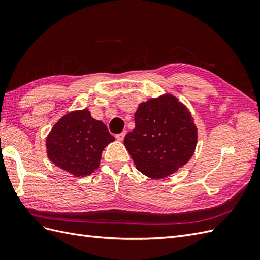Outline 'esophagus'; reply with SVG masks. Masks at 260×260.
I'll use <instances>...</instances> for the list:
<instances>
[{
	"mask_svg": "<svg viewBox=\"0 0 260 260\" xmlns=\"http://www.w3.org/2000/svg\"><path fill=\"white\" fill-rule=\"evenodd\" d=\"M124 136H125V131L119 133V135H116V139H117L118 141H122L123 138H124Z\"/></svg>",
	"mask_w": 260,
	"mask_h": 260,
	"instance_id": "34e87169",
	"label": "esophagus"
}]
</instances>
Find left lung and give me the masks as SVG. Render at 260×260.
Here are the masks:
<instances>
[{
	"mask_svg": "<svg viewBox=\"0 0 260 260\" xmlns=\"http://www.w3.org/2000/svg\"><path fill=\"white\" fill-rule=\"evenodd\" d=\"M135 122L123 144L137 169L146 177H168L193 156L198 128L191 112L172 94L140 103Z\"/></svg>",
	"mask_w": 260,
	"mask_h": 260,
	"instance_id": "obj_1",
	"label": "left lung"
}]
</instances>
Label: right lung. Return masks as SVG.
Listing matches in <instances>:
<instances>
[{"label":"right lung","instance_id":"add662e5","mask_svg":"<svg viewBox=\"0 0 260 260\" xmlns=\"http://www.w3.org/2000/svg\"><path fill=\"white\" fill-rule=\"evenodd\" d=\"M115 141L106 125L94 119L89 109L62 116L46 138L49 159L62 170L80 178L100 166L103 149Z\"/></svg>","mask_w":260,"mask_h":260}]
</instances>
